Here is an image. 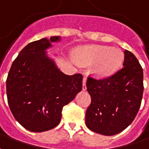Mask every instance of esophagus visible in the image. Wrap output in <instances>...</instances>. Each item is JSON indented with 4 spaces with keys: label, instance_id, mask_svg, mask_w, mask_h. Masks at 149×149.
Instances as JSON below:
<instances>
[{
    "label": "esophagus",
    "instance_id": "obj_1",
    "mask_svg": "<svg viewBox=\"0 0 149 149\" xmlns=\"http://www.w3.org/2000/svg\"><path fill=\"white\" fill-rule=\"evenodd\" d=\"M86 81H87V78L84 77L83 78V84H82V89L83 90H86Z\"/></svg>",
    "mask_w": 149,
    "mask_h": 149
}]
</instances>
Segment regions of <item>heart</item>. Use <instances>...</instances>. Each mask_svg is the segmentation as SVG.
Masks as SVG:
<instances>
[{
  "instance_id": "1",
  "label": "heart",
  "mask_w": 149,
  "mask_h": 149,
  "mask_svg": "<svg viewBox=\"0 0 149 149\" xmlns=\"http://www.w3.org/2000/svg\"><path fill=\"white\" fill-rule=\"evenodd\" d=\"M78 63L84 66H93V72L97 77L103 78L114 74L121 66L123 60L119 49L109 46H86L75 52Z\"/></svg>"
}]
</instances>
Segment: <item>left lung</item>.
Instances as JSON below:
<instances>
[{"instance_id":"8db88e82","label":"left lung","mask_w":149,"mask_h":149,"mask_svg":"<svg viewBox=\"0 0 149 149\" xmlns=\"http://www.w3.org/2000/svg\"><path fill=\"white\" fill-rule=\"evenodd\" d=\"M123 68L111 77H88L91 103L85 113V124L94 132L114 136L128 127L139 111L143 97V68L136 57L124 51Z\"/></svg>"}]
</instances>
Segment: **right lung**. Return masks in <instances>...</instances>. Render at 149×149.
Instances as JSON below:
<instances>
[{
  "mask_svg": "<svg viewBox=\"0 0 149 149\" xmlns=\"http://www.w3.org/2000/svg\"><path fill=\"white\" fill-rule=\"evenodd\" d=\"M60 37L29 43L12 64L6 80L10 111L30 132H42L60 123L63 107L82 89L81 74L68 76L57 68L46 50Z\"/></svg>",
  "mask_w": 149,
  "mask_h": 149,
  "instance_id": "add662e5",
  "label": "right lung"
}]
</instances>
